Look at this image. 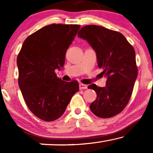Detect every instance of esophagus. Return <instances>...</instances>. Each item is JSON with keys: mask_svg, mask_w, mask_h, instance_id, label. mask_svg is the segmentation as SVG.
Listing matches in <instances>:
<instances>
[{"mask_svg": "<svg viewBox=\"0 0 153 153\" xmlns=\"http://www.w3.org/2000/svg\"><path fill=\"white\" fill-rule=\"evenodd\" d=\"M88 88V85L83 84V83H80L79 84V89L80 90H83V89H87Z\"/></svg>", "mask_w": 153, "mask_h": 153, "instance_id": "1", "label": "esophagus"}]
</instances>
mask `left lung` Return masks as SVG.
<instances>
[{
  "instance_id": "1",
  "label": "left lung",
  "mask_w": 153,
  "mask_h": 153,
  "mask_svg": "<svg viewBox=\"0 0 153 153\" xmlns=\"http://www.w3.org/2000/svg\"><path fill=\"white\" fill-rule=\"evenodd\" d=\"M77 35L95 51L98 67L106 77L105 87L94 83L88 87L97 93L90 108L100 118H111L124 109L132 93L138 74L134 49L120 33L102 26L88 25Z\"/></svg>"
}]
</instances>
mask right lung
Returning a JSON list of instances; mask_svg holds the SVG:
<instances>
[{
  "instance_id": "1",
  "label": "right lung",
  "mask_w": 153,
  "mask_h": 153,
  "mask_svg": "<svg viewBox=\"0 0 153 153\" xmlns=\"http://www.w3.org/2000/svg\"><path fill=\"white\" fill-rule=\"evenodd\" d=\"M79 28V25H48L27 37L19 53V85L27 106L41 120L59 118L79 91L78 81H62L55 70L64 66L67 49Z\"/></svg>"
}]
</instances>
